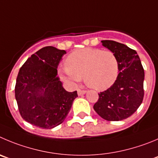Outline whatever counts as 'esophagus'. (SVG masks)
I'll list each match as a JSON object with an SVG mask.
<instances>
[{"instance_id":"34e87169","label":"esophagus","mask_w":158,"mask_h":158,"mask_svg":"<svg viewBox=\"0 0 158 158\" xmlns=\"http://www.w3.org/2000/svg\"><path fill=\"white\" fill-rule=\"evenodd\" d=\"M86 93V90H84V89H78V95H82V94H85Z\"/></svg>"}]
</instances>
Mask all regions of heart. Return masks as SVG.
Wrapping results in <instances>:
<instances>
[{
	"instance_id": "1",
	"label": "heart",
	"mask_w": 158,
	"mask_h": 158,
	"mask_svg": "<svg viewBox=\"0 0 158 158\" xmlns=\"http://www.w3.org/2000/svg\"><path fill=\"white\" fill-rule=\"evenodd\" d=\"M65 68L59 75L65 82L76 85L83 77L89 87L104 90L112 86L119 72L118 59L109 50L82 48L71 53L65 60Z\"/></svg>"
}]
</instances>
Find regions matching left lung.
<instances>
[{
    "instance_id": "1",
    "label": "left lung",
    "mask_w": 158,
    "mask_h": 158,
    "mask_svg": "<svg viewBox=\"0 0 158 158\" xmlns=\"http://www.w3.org/2000/svg\"><path fill=\"white\" fill-rule=\"evenodd\" d=\"M101 42L118 59L119 72L112 86L98 94L94 109L107 121L123 120L135 113L143 102V68L135 50L113 40Z\"/></svg>"
}]
</instances>
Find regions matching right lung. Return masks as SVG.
I'll list each match as a JSON object with an SVG mask.
<instances>
[{
  "label": "right lung",
  "mask_w": 158,
  "mask_h": 158,
  "mask_svg": "<svg viewBox=\"0 0 158 158\" xmlns=\"http://www.w3.org/2000/svg\"><path fill=\"white\" fill-rule=\"evenodd\" d=\"M64 54V50L45 47L32 54L19 70L15 99L22 118L32 126L47 129L59 126L78 97L77 91H66L57 77Z\"/></svg>",
  "instance_id": "1"
}]
</instances>
